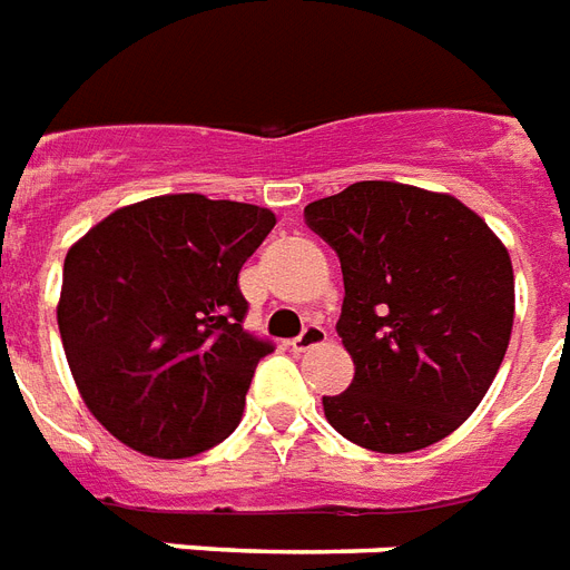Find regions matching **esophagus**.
Wrapping results in <instances>:
<instances>
[{
    "instance_id": "esophagus-1",
    "label": "esophagus",
    "mask_w": 570,
    "mask_h": 570,
    "mask_svg": "<svg viewBox=\"0 0 570 570\" xmlns=\"http://www.w3.org/2000/svg\"><path fill=\"white\" fill-rule=\"evenodd\" d=\"M323 341H326V330H323L321 323H308L306 330L299 332L297 338L291 341V347L297 350V353H306L312 347H321Z\"/></svg>"
}]
</instances>
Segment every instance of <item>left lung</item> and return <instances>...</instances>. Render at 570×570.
Here are the masks:
<instances>
[{"label":"left lung","mask_w":570,"mask_h":570,"mask_svg":"<svg viewBox=\"0 0 570 570\" xmlns=\"http://www.w3.org/2000/svg\"><path fill=\"white\" fill-rule=\"evenodd\" d=\"M341 258L338 335L356 364L323 414L358 448L412 453L480 406L515 321L512 258L450 194L356 181L306 206Z\"/></svg>","instance_id":"obj_1"}]
</instances>
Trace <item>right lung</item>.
<instances>
[{"label":"right lung","instance_id":"add662e5","mask_svg":"<svg viewBox=\"0 0 570 570\" xmlns=\"http://www.w3.org/2000/svg\"><path fill=\"white\" fill-rule=\"evenodd\" d=\"M271 208L167 194L117 208L63 258L58 330L90 414L144 456L229 439L273 344L240 323L238 273Z\"/></svg>","mask_w":570,"mask_h":570}]
</instances>
